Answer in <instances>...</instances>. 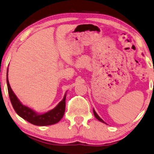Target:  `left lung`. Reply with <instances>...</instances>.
<instances>
[{"label":"left lung","mask_w":154,"mask_h":154,"mask_svg":"<svg viewBox=\"0 0 154 154\" xmlns=\"http://www.w3.org/2000/svg\"><path fill=\"white\" fill-rule=\"evenodd\" d=\"M94 116H95V117H96V119H97L98 121H101V122H103V123H105V122H104V121H103V120H102V119H100V118L99 116H98V114H97V113H96V111H94Z\"/></svg>","instance_id":"1"}]
</instances>
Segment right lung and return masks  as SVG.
I'll list each match as a JSON object with an SVG mask.
<instances>
[{
	"mask_svg": "<svg viewBox=\"0 0 154 154\" xmlns=\"http://www.w3.org/2000/svg\"><path fill=\"white\" fill-rule=\"evenodd\" d=\"M7 86L9 98H10L11 104H12L15 111L16 112L17 114L32 124L41 126H49V125H53L58 123L63 116L66 109V95H65L63 99L58 103V105L55 109L51 110L50 111L43 113V114H37L33 110L23 105L17 98L16 96L11 88L10 84H9L8 79V71Z\"/></svg>",
	"mask_w": 154,
	"mask_h": 154,
	"instance_id": "obj_1",
	"label": "right lung"
}]
</instances>
